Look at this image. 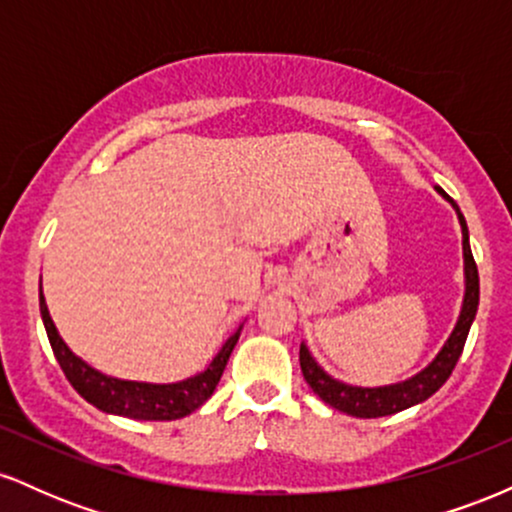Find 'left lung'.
Returning a JSON list of instances; mask_svg holds the SVG:
<instances>
[{
	"mask_svg": "<svg viewBox=\"0 0 512 512\" xmlns=\"http://www.w3.org/2000/svg\"><path fill=\"white\" fill-rule=\"evenodd\" d=\"M440 195H445L438 187ZM448 197V195H445ZM450 199V197H448ZM452 202V199H450ZM452 207L457 211V219L462 226V250H464V301H462V313L457 320L455 330L448 337L443 349L438 351V356L433 358L428 366L416 373L414 378L404 380L397 385H385V387H354L334 380L332 375H327L325 370L315 363V358L310 356L308 346L301 344V370L305 383L310 385V390L315 392L322 402H327L330 407L344 411V414L358 416V419H378V416H390L397 411L414 407V404L424 402L443 387L445 380L450 378L452 368L460 361L464 342H467L469 327H472L474 315L479 308V272L477 262L472 257V248H469V233H467V221H464L460 207L452 202Z\"/></svg>",
	"mask_w": 512,
	"mask_h": 512,
	"instance_id": "left-lung-1",
	"label": "left lung"
}]
</instances>
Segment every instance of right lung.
<instances>
[{
	"mask_svg": "<svg viewBox=\"0 0 512 512\" xmlns=\"http://www.w3.org/2000/svg\"><path fill=\"white\" fill-rule=\"evenodd\" d=\"M40 315H43L45 332H48L50 346L55 351L57 363L67 375V380L72 387L79 392L86 402H91L93 407L108 414L127 416V419H139V421H173L182 419V416L192 414V411L202 407L204 402L211 397V392L219 385L223 368H226L228 356H231L233 346L238 344L240 327L236 334L226 339V344L221 346L219 354L214 356V361L209 363L202 373L192 375V378L180 380V383L170 385H154V383H134V380H117L110 375L98 373L96 368H91L88 363L81 361L79 356H74L69 351V346L62 342V337L57 334L55 322L48 313V305H45V296L40 291Z\"/></svg>",
	"mask_w": 512,
	"mask_h": 512,
	"instance_id": "1",
	"label": "right lung"
}]
</instances>
